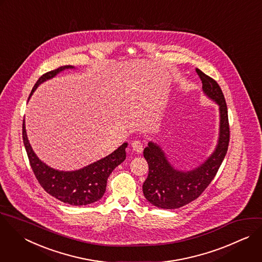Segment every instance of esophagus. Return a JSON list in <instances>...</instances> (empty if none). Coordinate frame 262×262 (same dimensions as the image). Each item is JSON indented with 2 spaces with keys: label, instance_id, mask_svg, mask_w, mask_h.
Masks as SVG:
<instances>
[{
  "label": "esophagus",
  "instance_id": "1",
  "mask_svg": "<svg viewBox=\"0 0 262 262\" xmlns=\"http://www.w3.org/2000/svg\"><path fill=\"white\" fill-rule=\"evenodd\" d=\"M131 146H132L133 150L136 151L137 154H140V152H142V150H143L142 143H141L140 141H138V140H133L132 143H131Z\"/></svg>",
  "mask_w": 262,
  "mask_h": 262
}]
</instances>
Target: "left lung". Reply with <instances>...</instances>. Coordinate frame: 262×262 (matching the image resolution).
<instances>
[{"label":"left lung","instance_id":"1","mask_svg":"<svg viewBox=\"0 0 262 262\" xmlns=\"http://www.w3.org/2000/svg\"><path fill=\"white\" fill-rule=\"evenodd\" d=\"M202 81L204 94L218 105L219 132L213 152L191 170H179L168 160L160 144L149 141L143 150L148 164V175L142 185L145 199L162 209H177L192 202L215 177L228 147L229 127L227 107L219 85L199 69L195 70Z\"/></svg>","mask_w":262,"mask_h":262}]
</instances>
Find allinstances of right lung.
Wrapping results in <instances>:
<instances>
[{"label":"right lung","instance_id":"add662e5","mask_svg":"<svg viewBox=\"0 0 262 262\" xmlns=\"http://www.w3.org/2000/svg\"><path fill=\"white\" fill-rule=\"evenodd\" d=\"M73 69L75 68L72 66H64L43 75L35 84L29 100L41 84L53 79L66 70ZM23 138L31 167L41 186L52 196L73 206L89 205L103 196L107 178L114 169L125 161L126 147L128 145L127 142H124L108 156L79 170L61 171L51 168L38 158L29 141L25 120L23 124Z\"/></svg>","mask_w":262,"mask_h":262}]
</instances>
